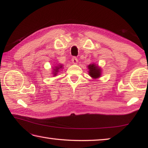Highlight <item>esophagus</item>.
<instances>
[{
	"instance_id": "1",
	"label": "esophagus",
	"mask_w": 148,
	"mask_h": 148,
	"mask_svg": "<svg viewBox=\"0 0 148 148\" xmlns=\"http://www.w3.org/2000/svg\"><path fill=\"white\" fill-rule=\"evenodd\" d=\"M72 62L73 64H77V63H78V60H77L76 57H73V58H72Z\"/></svg>"
}]
</instances>
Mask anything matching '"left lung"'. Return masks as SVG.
Returning a JSON list of instances; mask_svg holds the SVG:
<instances>
[{"label": "left lung", "instance_id": "obj_1", "mask_svg": "<svg viewBox=\"0 0 148 148\" xmlns=\"http://www.w3.org/2000/svg\"><path fill=\"white\" fill-rule=\"evenodd\" d=\"M88 69V75L92 77L93 79H97L101 77L102 75V69L97 64L92 63L87 66Z\"/></svg>", "mask_w": 148, "mask_h": 148}]
</instances>
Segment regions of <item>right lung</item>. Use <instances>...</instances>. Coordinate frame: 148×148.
<instances>
[{"label": "right lung", "mask_w": 148, "mask_h": 148, "mask_svg": "<svg viewBox=\"0 0 148 148\" xmlns=\"http://www.w3.org/2000/svg\"><path fill=\"white\" fill-rule=\"evenodd\" d=\"M63 65L62 64H59L54 67L53 68V70H52V72H51V73L53 74V75L57 76V75H58L59 71H60V70L62 69L63 68Z\"/></svg>", "instance_id": "1"}]
</instances>
